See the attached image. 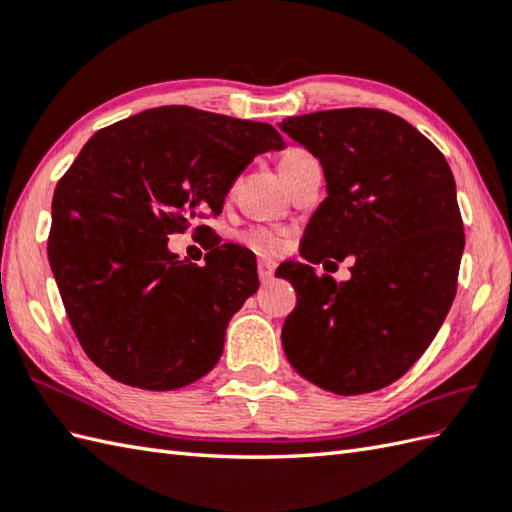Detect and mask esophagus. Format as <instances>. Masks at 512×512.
Listing matches in <instances>:
<instances>
[{"label": "esophagus", "mask_w": 512, "mask_h": 512, "mask_svg": "<svg viewBox=\"0 0 512 512\" xmlns=\"http://www.w3.org/2000/svg\"><path fill=\"white\" fill-rule=\"evenodd\" d=\"M257 275L262 284H268L270 279L275 275V264L273 262H266V259H259L257 262Z\"/></svg>", "instance_id": "1"}]
</instances>
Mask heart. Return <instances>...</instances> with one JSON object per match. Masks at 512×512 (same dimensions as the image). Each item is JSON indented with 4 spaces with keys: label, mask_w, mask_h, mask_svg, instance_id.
Segmentation results:
<instances>
[{
    "label": "heart",
    "mask_w": 512,
    "mask_h": 512,
    "mask_svg": "<svg viewBox=\"0 0 512 512\" xmlns=\"http://www.w3.org/2000/svg\"><path fill=\"white\" fill-rule=\"evenodd\" d=\"M312 156L306 154V151H290V154H286L284 158L279 160V171L286 173L288 169L297 167L299 162L303 160H310ZM239 239H242V244L257 250V253H275V250H279V237L273 235L270 231H266V228H246V231L239 235Z\"/></svg>",
    "instance_id": "heart-1"
}]
</instances>
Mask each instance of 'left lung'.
Instances as JSON below:
<instances>
[{"mask_svg":"<svg viewBox=\"0 0 512 512\" xmlns=\"http://www.w3.org/2000/svg\"><path fill=\"white\" fill-rule=\"evenodd\" d=\"M279 127L319 158L328 182L303 235L306 264L277 270L297 290L281 345L297 374L325 391L383 389L424 354L458 290L464 226L451 167L385 110H325ZM347 254L352 280L313 273L312 263L338 267Z\"/></svg>","mask_w":512,"mask_h":512,"instance_id":"left-lung-1","label":"left lung"}]
</instances>
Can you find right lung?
Here are the masks:
<instances>
[{"label":"right lung","mask_w":512,"mask_h":512,"mask_svg":"<svg viewBox=\"0 0 512 512\" xmlns=\"http://www.w3.org/2000/svg\"><path fill=\"white\" fill-rule=\"evenodd\" d=\"M284 147L273 125L167 105L96 132L52 198L48 259L90 361L123 385L169 391L209 374L226 325L259 288L255 255L220 244L204 217L257 154ZM191 227L210 253L166 248Z\"/></svg>","instance_id":"obj_1"}]
</instances>
